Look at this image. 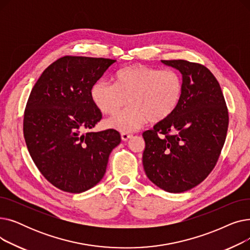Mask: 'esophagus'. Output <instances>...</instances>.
Returning <instances> with one entry per match:
<instances>
[{"mask_svg": "<svg viewBox=\"0 0 250 250\" xmlns=\"http://www.w3.org/2000/svg\"><path fill=\"white\" fill-rule=\"evenodd\" d=\"M121 137H122V140L124 141V142H126V141H128L129 139H132V135H129V134H126V133H123L122 135H121Z\"/></svg>", "mask_w": 250, "mask_h": 250, "instance_id": "esophagus-1", "label": "esophagus"}]
</instances>
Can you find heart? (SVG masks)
<instances>
[{
    "mask_svg": "<svg viewBox=\"0 0 250 250\" xmlns=\"http://www.w3.org/2000/svg\"><path fill=\"white\" fill-rule=\"evenodd\" d=\"M183 94L180 75L146 64L127 65L115 74V84L99 80L91 88V99L105 114L121 113L109 118L106 125L123 133H133L147 122L161 123L179 106Z\"/></svg>",
    "mask_w": 250,
    "mask_h": 250,
    "instance_id": "b5f03b06",
    "label": "heart"
}]
</instances>
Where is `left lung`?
I'll return each instance as SVG.
<instances>
[{"mask_svg": "<svg viewBox=\"0 0 250 250\" xmlns=\"http://www.w3.org/2000/svg\"><path fill=\"white\" fill-rule=\"evenodd\" d=\"M161 62L179 71L183 94L171 116L143 134V166L155 186L179 193L211 173L224 146L229 116L220 84L205 65Z\"/></svg>", "mask_w": 250, "mask_h": 250, "instance_id": "left-lung-1", "label": "left lung"}]
</instances>
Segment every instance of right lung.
Instances as JSON below:
<instances>
[{
    "instance_id": "add662e5",
    "label": "right lung",
    "mask_w": 250,
    "mask_h": 250,
    "mask_svg": "<svg viewBox=\"0 0 250 250\" xmlns=\"http://www.w3.org/2000/svg\"><path fill=\"white\" fill-rule=\"evenodd\" d=\"M115 62L61 58L31 90L23 122L26 145L39 171L61 190L80 193L95 187L122 141L115 129L89 132L102 117L91 99V88Z\"/></svg>"
}]
</instances>
